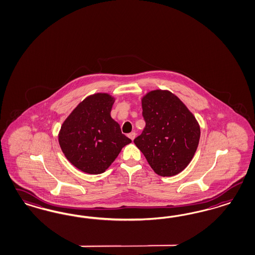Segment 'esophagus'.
<instances>
[{
  "label": "esophagus",
  "instance_id": "34e87169",
  "mask_svg": "<svg viewBox=\"0 0 255 255\" xmlns=\"http://www.w3.org/2000/svg\"><path fill=\"white\" fill-rule=\"evenodd\" d=\"M128 136H129V138H131L132 140H133L134 137H135V132H130V133H128Z\"/></svg>",
  "mask_w": 255,
  "mask_h": 255
}]
</instances>
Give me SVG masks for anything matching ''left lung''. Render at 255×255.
<instances>
[{
  "instance_id": "left-lung-1",
  "label": "left lung",
  "mask_w": 255,
  "mask_h": 255,
  "mask_svg": "<svg viewBox=\"0 0 255 255\" xmlns=\"http://www.w3.org/2000/svg\"><path fill=\"white\" fill-rule=\"evenodd\" d=\"M141 102L146 126L134 138V144L158 175L180 173L198 148L199 123L185 104L168 90H151Z\"/></svg>"
}]
</instances>
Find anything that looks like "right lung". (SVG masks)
Segmentation results:
<instances>
[{
  "label": "right lung",
  "mask_w": 255,
  "mask_h": 255,
  "mask_svg": "<svg viewBox=\"0 0 255 255\" xmlns=\"http://www.w3.org/2000/svg\"><path fill=\"white\" fill-rule=\"evenodd\" d=\"M114 102L107 93L87 97L65 120L58 133L66 158L88 174L105 172L123 147L132 142L111 118Z\"/></svg>",
  "instance_id": "right-lung-1"
}]
</instances>
